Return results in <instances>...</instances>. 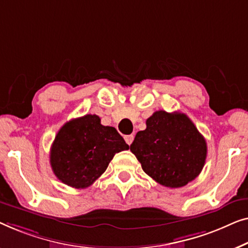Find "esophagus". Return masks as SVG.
Instances as JSON below:
<instances>
[{
  "label": "esophagus",
  "instance_id": "obj_1",
  "mask_svg": "<svg viewBox=\"0 0 248 248\" xmlns=\"http://www.w3.org/2000/svg\"><path fill=\"white\" fill-rule=\"evenodd\" d=\"M124 140L127 142L128 145H130L132 140H134V135H128V136H124Z\"/></svg>",
  "mask_w": 248,
  "mask_h": 248
}]
</instances>
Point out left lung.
<instances>
[{
  "label": "left lung",
  "instance_id": "1",
  "mask_svg": "<svg viewBox=\"0 0 248 248\" xmlns=\"http://www.w3.org/2000/svg\"><path fill=\"white\" fill-rule=\"evenodd\" d=\"M130 151L144 172L167 187H181L203 169L207 142L186 114L159 110L146 120Z\"/></svg>",
  "mask_w": 248,
  "mask_h": 248
}]
</instances>
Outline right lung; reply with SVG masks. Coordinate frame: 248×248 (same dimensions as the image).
Segmentation results:
<instances>
[{
  "label": "right lung",
  "instance_id": "obj_1",
  "mask_svg": "<svg viewBox=\"0 0 248 248\" xmlns=\"http://www.w3.org/2000/svg\"><path fill=\"white\" fill-rule=\"evenodd\" d=\"M127 149L116 128L101 124L96 114H86L59 129L50 148V165L62 183L85 189L106 172L116 153Z\"/></svg>",
  "mask_w": 248,
  "mask_h": 248
}]
</instances>
